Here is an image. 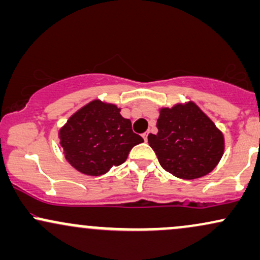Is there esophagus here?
<instances>
[{"label": "esophagus", "mask_w": 260, "mask_h": 260, "mask_svg": "<svg viewBox=\"0 0 260 260\" xmlns=\"http://www.w3.org/2000/svg\"><path fill=\"white\" fill-rule=\"evenodd\" d=\"M143 138H144L145 142H147V140H148V132H145L144 134H143Z\"/></svg>", "instance_id": "1"}]
</instances>
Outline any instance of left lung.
Segmentation results:
<instances>
[{
	"label": "left lung",
	"instance_id": "8db88e82",
	"mask_svg": "<svg viewBox=\"0 0 260 260\" xmlns=\"http://www.w3.org/2000/svg\"><path fill=\"white\" fill-rule=\"evenodd\" d=\"M156 127L159 132L149 134L148 143L160 165L176 177H203L222 157V133L192 101L161 109Z\"/></svg>",
	"mask_w": 260,
	"mask_h": 260
}]
</instances>
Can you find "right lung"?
I'll return each instance as SVG.
<instances>
[{
  "label": "right lung",
  "mask_w": 260,
  "mask_h": 260,
  "mask_svg": "<svg viewBox=\"0 0 260 260\" xmlns=\"http://www.w3.org/2000/svg\"><path fill=\"white\" fill-rule=\"evenodd\" d=\"M120 111L116 105L94 100L59 129L64 157L74 169L89 176L104 175L123 164L131 149L144 142Z\"/></svg>",
  "instance_id": "add662e5"
}]
</instances>
